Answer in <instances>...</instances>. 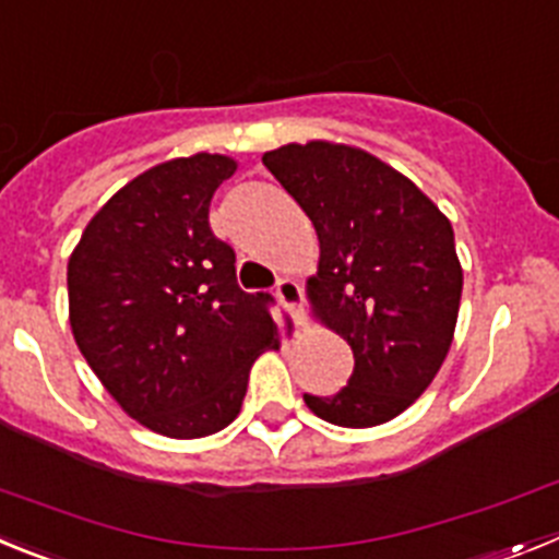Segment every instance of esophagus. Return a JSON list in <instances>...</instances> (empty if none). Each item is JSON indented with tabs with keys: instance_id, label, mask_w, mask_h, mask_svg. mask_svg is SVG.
I'll list each match as a JSON object with an SVG mask.
<instances>
[{
	"instance_id": "esophagus-1",
	"label": "esophagus",
	"mask_w": 559,
	"mask_h": 559,
	"mask_svg": "<svg viewBox=\"0 0 559 559\" xmlns=\"http://www.w3.org/2000/svg\"><path fill=\"white\" fill-rule=\"evenodd\" d=\"M274 294H276V299H280V305H283V308L294 316L296 324H305L302 288H299V283H296V280H290V276H283V280H276Z\"/></svg>"
}]
</instances>
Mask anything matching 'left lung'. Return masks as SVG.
Here are the masks:
<instances>
[{
  "instance_id": "1",
  "label": "left lung",
  "mask_w": 559,
  "mask_h": 559,
  "mask_svg": "<svg viewBox=\"0 0 559 559\" xmlns=\"http://www.w3.org/2000/svg\"><path fill=\"white\" fill-rule=\"evenodd\" d=\"M263 165L313 221L322 254L310 302L355 358L347 386L305 403L333 426L389 423L426 392L451 349L462 299L451 221L358 147L283 145Z\"/></svg>"
}]
</instances>
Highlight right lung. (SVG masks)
<instances>
[{"instance_id": "right-lung-1", "label": "right lung", "mask_w": 559, "mask_h": 559, "mask_svg": "<svg viewBox=\"0 0 559 559\" xmlns=\"http://www.w3.org/2000/svg\"><path fill=\"white\" fill-rule=\"evenodd\" d=\"M218 153L156 165L88 221L69 257V324L88 367L151 431L199 439L240 414L249 369L280 347L274 296L246 294L210 201L235 173Z\"/></svg>"}]
</instances>
